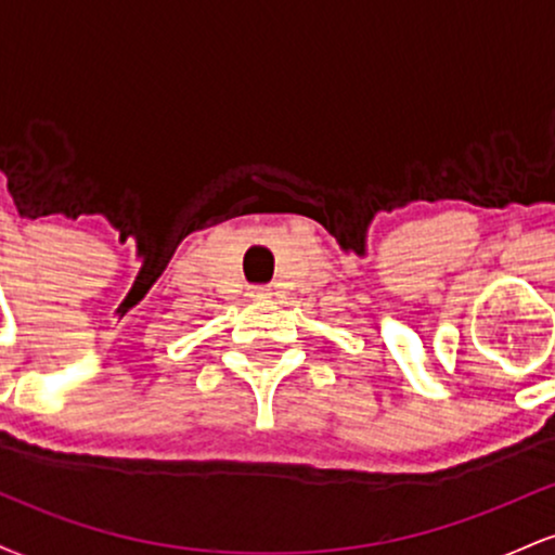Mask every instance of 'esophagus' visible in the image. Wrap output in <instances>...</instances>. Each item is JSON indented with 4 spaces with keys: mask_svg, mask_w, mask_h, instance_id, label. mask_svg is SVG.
<instances>
[{
    "mask_svg": "<svg viewBox=\"0 0 555 555\" xmlns=\"http://www.w3.org/2000/svg\"><path fill=\"white\" fill-rule=\"evenodd\" d=\"M250 297H256V299H260V297H269V289H266V286H253V289H250Z\"/></svg>",
    "mask_w": 555,
    "mask_h": 555,
    "instance_id": "esophagus-1",
    "label": "esophagus"
}]
</instances>
